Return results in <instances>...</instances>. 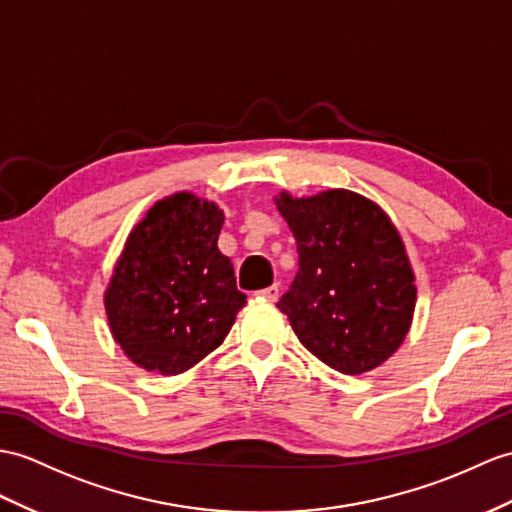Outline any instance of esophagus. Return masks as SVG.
Returning a JSON list of instances; mask_svg holds the SVG:
<instances>
[{"mask_svg": "<svg viewBox=\"0 0 512 512\" xmlns=\"http://www.w3.org/2000/svg\"><path fill=\"white\" fill-rule=\"evenodd\" d=\"M256 295L260 299H267V302H276L278 295H280V289H278V284H271V286H267V289L256 291Z\"/></svg>", "mask_w": 512, "mask_h": 512, "instance_id": "1", "label": "esophagus"}]
</instances>
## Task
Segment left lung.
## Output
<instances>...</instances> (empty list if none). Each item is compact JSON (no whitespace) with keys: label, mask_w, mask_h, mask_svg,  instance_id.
I'll list each match as a JSON object with an SVG mask.
<instances>
[{"label":"left lung","mask_w":512,"mask_h":512,"mask_svg":"<svg viewBox=\"0 0 512 512\" xmlns=\"http://www.w3.org/2000/svg\"><path fill=\"white\" fill-rule=\"evenodd\" d=\"M297 241L299 271L278 302L299 343L334 371L358 376L404 343L417 284L391 217L369 197L328 189L273 197Z\"/></svg>","instance_id":"1"}]
</instances>
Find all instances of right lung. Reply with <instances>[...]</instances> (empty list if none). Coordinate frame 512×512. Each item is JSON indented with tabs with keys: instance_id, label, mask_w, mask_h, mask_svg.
<instances>
[{
	"instance_id": "add662e5",
	"label": "right lung",
	"mask_w": 512,
	"mask_h": 512,
	"mask_svg": "<svg viewBox=\"0 0 512 512\" xmlns=\"http://www.w3.org/2000/svg\"><path fill=\"white\" fill-rule=\"evenodd\" d=\"M223 210L189 191L162 197L128 234L104 306L136 367L178 376L226 339L245 295L219 252Z\"/></svg>"
}]
</instances>
